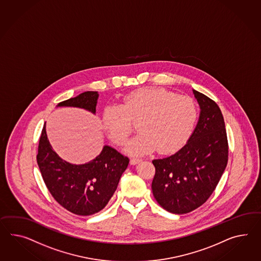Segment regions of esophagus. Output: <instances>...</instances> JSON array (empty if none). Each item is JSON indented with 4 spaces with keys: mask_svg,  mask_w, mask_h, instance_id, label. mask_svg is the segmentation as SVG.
<instances>
[{
    "mask_svg": "<svg viewBox=\"0 0 261 261\" xmlns=\"http://www.w3.org/2000/svg\"><path fill=\"white\" fill-rule=\"evenodd\" d=\"M141 159H138V158H132L130 161H129V163H130V165H137L138 163H140Z\"/></svg>",
    "mask_w": 261,
    "mask_h": 261,
    "instance_id": "esophagus-1",
    "label": "esophagus"
}]
</instances>
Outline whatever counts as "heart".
<instances>
[{"label": "heart", "instance_id": "1", "mask_svg": "<svg viewBox=\"0 0 261 261\" xmlns=\"http://www.w3.org/2000/svg\"><path fill=\"white\" fill-rule=\"evenodd\" d=\"M197 117L193 98L163 88H144L127 94L120 106L106 108L103 126L111 140L121 146L133 133L130 120L139 121L140 133L126 145L127 153L142 155L154 149L171 153L189 138Z\"/></svg>", "mask_w": 261, "mask_h": 261}]
</instances>
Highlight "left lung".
Masks as SVG:
<instances>
[{"label": "left lung", "mask_w": 261, "mask_h": 261, "mask_svg": "<svg viewBox=\"0 0 261 261\" xmlns=\"http://www.w3.org/2000/svg\"><path fill=\"white\" fill-rule=\"evenodd\" d=\"M201 113L187 144L176 153L152 161L154 198L173 214L200 207L212 195L227 166L228 141L221 109L193 90Z\"/></svg>", "instance_id": "8db88e82"}]
</instances>
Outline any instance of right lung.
<instances>
[{
  "instance_id": "right-lung-1",
  "label": "right lung",
  "mask_w": 261,
  "mask_h": 261,
  "mask_svg": "<svg viewBox=\"0 0 261 261\" xmlns=\"http://www.w3.org/2000/svg\"><path fill=\"white\" fill-rule=\"evenodd\" d=\"M97 98V92L88 91L60 102L57 107L81 108L95 114ZM37 162L54 199L74 214L90 216L107 205L129 160L113 147L104 146L94 160L83 165L70 164L55 152L47 138L44 124Z\"/></svg>"
}]
</instances>
